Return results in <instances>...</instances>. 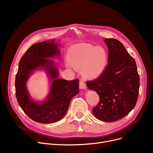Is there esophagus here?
I'll return each instance as SVG.
<instances>
[{
	"mask_svg": "<svg viewBox=\"0 0 153 153\" xmlns=\"http://www.w3.org/2000/svg\"><path fill=\"white\" fill-rule=\"evenodd\" d=\"M79 88L80 89H85L86 88V83L84 82L83 79H81L79 81Z\"/></svg>",
	"mask_w": 153,
	"mask_h": 153,
	"instance_id": "1",
	"label": "esophagus"
}]
</instances>
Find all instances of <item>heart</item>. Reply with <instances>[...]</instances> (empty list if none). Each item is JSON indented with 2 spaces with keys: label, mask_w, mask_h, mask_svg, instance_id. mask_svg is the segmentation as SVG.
<instances>
[{
  "label": "heart",
  "mask_w": 153,
  "mask_h": 153,
  "mask_svg": "<svg viewBox=\"0 0 153 153\" xmlns=\"http://www.w3.org/2000/svg\"><path fill=\"white\" fill-rule=\"evenodd\" d=\"M67 57L70 62H67V67L71 70L82 68L83 75L87 78L100 76L107 63V52L104 48L86 43L71 46Z\"/></svg>",
  "instance_id": "1"
}]
</instances>
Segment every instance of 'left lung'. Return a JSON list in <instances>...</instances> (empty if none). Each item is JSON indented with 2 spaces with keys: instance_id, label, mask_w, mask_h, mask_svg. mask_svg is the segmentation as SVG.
<instances>
[{
  "instance_id": "left-lung-1",
  "label": "left lung",
  "mask_w": 153,
  "mask_h": 153,
  "mask_svg": "<svg viewBox=\"0 0 153 153\" xmlns=\"http://www.w3.org/2000/svg\"><path fill=\"white\" fill-rule=\"evenodd\" d=\"M104 41L109 50L108 65L98 78L87 81L86 86L100 96V102L93 109L94 116L112 122L126 116L135 106L140 77L135 60L123 45L115 39Z\"/></svg>"
}]
</instances>
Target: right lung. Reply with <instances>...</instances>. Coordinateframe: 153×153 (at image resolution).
I'll return each instance as SVG.
<instances>
[{"label":"right lung","mask_w":153,"mask_h":153,"mask_svg":"<svg viewBox=\"0 0 153 153\" xmlns=\"http://www.w3.org/2000/svg\"><path fill=\"white\" fill-rule=\"evenodd\" d=\"M53 39L34 44L22 56L15 77V94L24 112L33 120L42 123L57 122L65 115L70 101L79 93V79H58L59 71L49 58L60 55ZM39 68L46 70L51 79V90L46 101L38 103L31 100L25 84L32 71Z\"/></svg>","instance_id":"right-lung-1"}]
</instances>
